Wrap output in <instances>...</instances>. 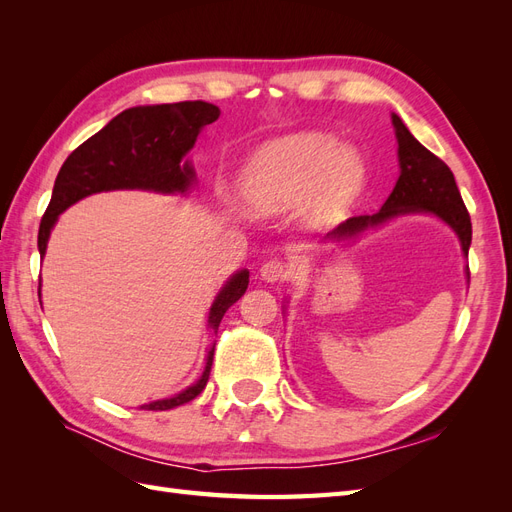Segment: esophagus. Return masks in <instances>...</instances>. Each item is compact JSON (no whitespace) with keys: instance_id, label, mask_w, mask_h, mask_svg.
<instances>
[{"instance_id":"obj_1","label":"esophagus","mask_w":512,"mask_h":512,"mask_svg":"<svg viewBox=\"0 0 512 512\" xmlns=\"http://www.w3.org/2000/svg\"><path fill=\"white\" fill-rule=\"evenodd\" d=\"M260 277L265 282H286L290 277V267L288 262L280 260V258H271L267 262H262L260 267Z\"/></svg>"}]
</instances>
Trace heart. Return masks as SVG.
Listing matches in <instances>:
<instances>
[{"label": "heart", "instance_id": "1", "mask_svg": "<svg viewBox=\"0 0 512 512\" xmlns=\"http://www.w3.org/2000/svg\"><path fill=\"white\" fill-rule=\"evenodd\" d=\"M359 153L333 136L305 132L267 145L243 168L239 192L256 218L280 215L303 203L309 224L337 222L363 188Z\"/></svg>", "mask_w": 512, "mask_h": 512}]
</instances>
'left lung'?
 <instances>
[{
  "label": "left lung",
  "mask_w": 512,
  "mask_h": 512,
  "mask_svg": "<svg viewBox=\"0 0 512 512\" xmlns=\"http://www.w3.org/2000/svg\"><path fill=\"white\" fill-rule=\"evenodd\" d=\"M393 126L399 145L397 156L401 173L391 196L386 198V203L378 213L346 220L344 224L333 228L327 239L339 241L356 237L359 232L380 226L382 222L401 213H433L457 232L461 250L468 256L472 243V222L466 205H463V198L459 194L451 168L418 143L397 115H393Z\"/></svg>",
  "instance_id": "left-lung-1"
}]
</instances>
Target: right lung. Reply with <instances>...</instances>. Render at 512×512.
Returning <instances> with one entry per match:
<instances>
[{
    "label": "right lung",
    "instance_id": "obj_1",
    "mask_svg": "<svg viewBox=\"0 0 512 512\" xmlns=\"http://www.w3.org/2000/svg\"><path fill=\"white\" fill-rule=\"evenodd\" d=\"M220 117V108L215 104L194 100L156 106H134L119 113L106 126L94 134L83 145L76 147L53 185L51 203L46 207L40 230L38 250L44 258L46 243H49L51 228L55 226L59 213L81 198L108 190H151L162 194L188 192L194 183V168L183 162L196 136L205 126ZM250 284V271H239L224 284L215 297L209 312V329L218 333L226 309L237 303ZM40 297V286H38ZM213 350L207 354V365L200 380L175 397L158 399L145 404V410H170L188 404L207 386Z\"/></svg>",
    "mask_w": 512,
    "mask_h": 512
}]
</instances>
